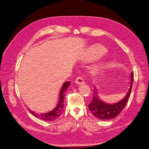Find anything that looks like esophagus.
<instances>
[{
  "label": "esophagus",
  "mask_w": 149,
  "mask_h": 149,
  "mask_svg": "<svg viewBox=\"0 0 149 149\" xmlns=\"http://www.w3.org/2000/svg\"><path fill=\"white\" fill-rule=\"evenodd\" d=\"M75 83H76V84H79L84 83V81L83 79L81 77H80V76H77V77H76V80H75Z\"/></svg>",
  "instance_id": "34e87169"
}]
</instances>
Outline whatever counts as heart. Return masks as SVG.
<instances>
[{
    "instance_id": "b5f03b06",
    "label": "heart",
    "mask_w": 149,
    "mask_h": 149,
    "mask_svg": "<svg viewBox=\"0 0 149 149\" xmlns=\"http://www.w3.org/2000/svg\"><path fill=\"white\" fill-rule=\"evenodd\" d=\"M105 52V49L100 45L93 46L87 50L84 58L87 61H93L101 57Z\"/></svg>"
}]
</instances>
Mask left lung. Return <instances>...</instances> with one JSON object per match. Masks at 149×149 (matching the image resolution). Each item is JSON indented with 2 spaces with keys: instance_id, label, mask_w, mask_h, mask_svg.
Instances as JSON below:
<instances>
[{
  "instance_id": "8db88e82",
  "label": "left lung",
  "mask_w": 149,
  "mask_h": 149,
  "mask_svg": "<svg viewBox=\"0 0 149 149\" xmlns=\"http://www.w3.org/2000/svg\"><path fill=\"white\" fill-rule=\"evenodd\" d=\"M133 72L131 73L130 84L128 92L124 98L114 104H107L103 102L97 96V91L95 87L93 95V99L91 103L88 104V109L91 113L100 120H109L115 118L118 114L120 113L126 105V103L130 97L133 82Z\"/></svg>"
}]
</instances>
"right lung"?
<instances>
[{
    "mask_svg": "<svg viewBox=\"0 0 149 149\" xmlns=\"http://www.w3.org/2000/svg\"><path fill=\"white\" fill-rule=\"evenodd\" d=\"M70 81H66L65 82L61 91L60 93V97H59V100L56 106V107L52 110V111H49V113H41V114H36L34 113L33 111L29 109V111L31 112V113L34 115L35 117L39 118V119L45 120V121H53L56 120L58 117H60L61 115L63 107H64V103H63V100H64V95L66 91V89L70 85Z\"/></svg>",
    "mask_w": 149,
    "mask_h": 149,
    "instance_id": "obj_1",
    "label": "right lung"
}]
</instances>
